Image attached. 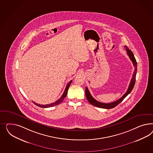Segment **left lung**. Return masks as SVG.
Returning a JSON list of instances; mask_svg holds the SVG:
<instances>
[{"mask_svg":"<svg viewBox=\"0 0 153 153\" xmlns=\"http://www.w3.org/2000/svg\"><path fill=\"white\" fill-rule=\"evenodd\" d=\"M125 47L126 50L127 51V53L128 56H129L131 60L132 61V62L134 65V74L132 76V78L131 79V80L128 88L127 89L126 93L122 97H120V99H119L116 102H110V103H103V102H98L97 100H95L92 97V95H91V94L90 93L88 88L86 87V88H85L86 97L87 98L88 102L94 106L99 107V108H104V109L113 108L116 107L118 104H119L120 102H122L123 100L131 92V91L132 90V89L134 88L135 81H136V73H137V62H136V59L134 58V54H133L132 51L128 48L127 46H125Z\"/></svg>","mask_w":153,"mask_h":153,"instance_id":"1","label":"left lung"}]
</instances>
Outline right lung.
Instances as JSON below:
<instances>
[{"label": "right lung", "instance_id": "1", "mask_svg": "<svg viewBox=\"0 0 153 153\" xmlns=\"http://www.w3.org/2000/svg\"><path fill=\"white\" fill-rule=\"evenodd\" d=\"M72 80L70 81V82L67 84V85L66 86V88H65V91H64V93L63 94V95H62V97L58 100H56L54 102H53V103H51L50 104H46V105H41V104H37V103H35V102H33L36 105L38 106V107H41V108H49V107H54V106H56V105L59 104L62 102H63V100H64L65 97H66V95L67 94V92H68V90L69 88V87H70V85H71V83L72 82Z\"/></svg>", "mask_w": 153, "mask_h": 153}]
</instances>
